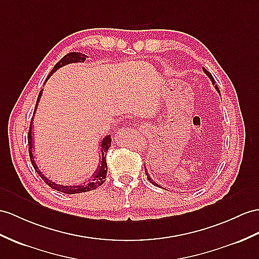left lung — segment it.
<instances>
[{
    "mask_svg": "<svg viewBox=\"0 0 259 259\" xmlns=\"http://www.w3.org/2000/svg\"><path fill=\"white\" fill-rule=\"evenodd\" d=\"M203 71H204V73L207 75V77H209L210 78V80L212 81V84L214 85V88H215V89H217V91L220 93V90H219V88H218V84H215V81H214V78L212 77V74L209 72V71H207L206 70V69L205 68H203ZM145 174H146V176H147V179L149 180V182H151V184H153L154 186H157V187H160L158 184H156V182L153 180V179H151V177H150V175L148 174V171H147V169H146V166H145Z\"/></svg>",
    "mask_w": 259,
    "mask_h": 259,
    "instance_id": "8db88e82",
    "label": "left lung"
}]
</instances>
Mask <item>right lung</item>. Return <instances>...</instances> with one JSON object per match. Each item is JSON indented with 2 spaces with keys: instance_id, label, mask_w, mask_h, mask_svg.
Instances as JSON below:
<instances>
[{
  "instance_id": "1",
  "label": "right lung",
  "mask_w": 259,
  "mask_h": 259,
  "mask_svg": "<svg viewBox=\"0 0 259 259\" xmlns=\"http://www.w3.org/2000/svg\"><path fill=\"white\" fill-rule=\"evenodd\" d=\"M85 58H87V56L83 55V54H81V53H69V54H67L65 57H62V58L55 65V67L53 68V70L50 71V73L48 74L46 81L50 78V75H53L54 72L58 70L59 68L64 67L66 65H69V64H74V62H84ZM41 94H42V90L39 92L38 98H37V102H36V106H35L33 116L35 115L37 106H38L39 100L41 98ZM31 125H33V118H31V123H30V126H29L28 136H27V138H28L29 158H30V161H31V165H33L34 169L36 170V172L40 176V178L44 181H45L50 188H53V189H55V190L60 191V192L66 193V194H75V193L92 191V190H94V189L99 188L101 185H103V182L105 181V178H106V172H108V163H106L104 156H105L106 151H108L109 148L111 147V143H112L111 135H106L100 144L101 161L99 162V166H98L96 171H94L93 175L91 176V179L88 182H83V184H80V185H73V186L67 185V186H65V185L57 184V182H54L53 180H50L49 178H47L46 176L44 175V172L40 171L38 166H37V163L35 162V158H34V155H33V130H31Z\"/></svg>"
}]
</instances>
